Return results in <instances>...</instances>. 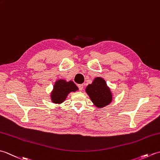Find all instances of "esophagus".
I'll use <instances>...</instances> for the list:
<instances>
[{"label": "esophagus", "mask_w": 160, "mask_h": 160, "mask_svg": "<svg viewBox=\"0 0 160 160\" xmlns=\"http://www.w3.org/2000/svg\"><path fill=\"white\" fill-rule=\"evenodd\" d=\"M78 88H79V90L80 91H82L83 88H84V85L83 84H78Z\"/></svg>", "instance_id": "esophagus-1"}]
</instances>
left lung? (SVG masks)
<instances>
[{
	"instance_id": "1",
	"label": "left lung",
	"mask_w": 160,
	"mask_h": 160,
	"mask_svg": "<svg viewBox=\"0 0 160 160\" xmlns=\"http://www.w3.org/2000/svg\"><path fill=\"white\" fill-rule=\"evenodd\" d=\"M85 91L95 106L98 108L104 107L111 102L113 98L111 91L103 78H95L92 84L87 87Z\"/></svg>"
}]
</instances>
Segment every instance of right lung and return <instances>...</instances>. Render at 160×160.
I'll use <instances>...</instances> for the list:
<instances>
[{"label": "right lung", "mask_w": 160, "mask_h": 160, "mask_svg": "<svg viewBox=\"0 0 160 160\" xmlns=\"http://www.w3.org/2000/svg\"><path fill=\"white\" fill-rule=\"evenodd\" d=\"M78 90L73 81L67 82L64 80H58L55 82L53 89L51 93V100L53 103L61 104L65 100L68 94Z\"/></svg>", "instance_id": "add662e5"}]
</instances>
